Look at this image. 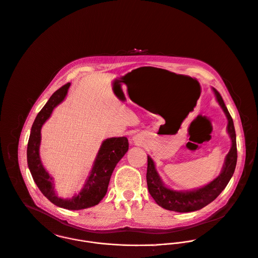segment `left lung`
<instances>
[{"instance_id": "left-lung-1", "label": "left lung", "mask_w": 258, "mask_h": 258, "mask_svg": "<svg viewBox=\"0 0 258 258\" xmlns=\"http://www.w3.org/2000/svg\"><path fill=\"white\" fill-rule=\"evenodd\" d=\"M216 100L224 111L227 118V133L231 140V148L225 157V161L220 174L210 183L197 189L192 190H174L165 185L161 176L159 175L154 160L148 156V170H147V184L151 196L156 203L164 209L187 213L202 209L203 207L214 201L219 194L225 189L230 179L232 178L236 163H237V149H236V134L233 124V119L225 106V103L220 93L212 88Z\"/></svg>"}]
</instances>
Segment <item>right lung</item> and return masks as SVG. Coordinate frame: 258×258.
Masks as SVG:
<instances>
[{
	"label": "right lung",
	"mask_w": 258,
	"mask_h": 258,
	"mask_svg": "<svg viewBox=\"0 0 258 258\" xmlns=\"http://www.w3.org/2000/svg\"><path fill=\"white\" fill-rule=\"evenodd\" d=\"M69 87L70 83H67L56 90L37 114L28 142L27 162L34 182L50 202L67 210H81L95 206L103 199L116 164L128 150V141L125 137L104 140L82 189L71 198L64 199L59 197L54 189L53 177L46 171L41 162V128L51 116L54 108L65 99Z\"/></svg>",
	"instance_id": "obj_1"
}]
</instances>
